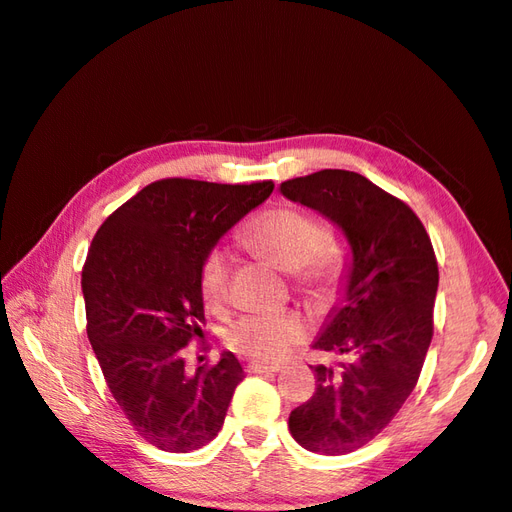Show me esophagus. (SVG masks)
Segmentation results:
<instances>
[{
    "label": "esophagus",
    "mask_w": 512,
    "mask_h": 512,
    "mask_svg": "<svg viewBox=\"0 0 512 512\" xmlns=\"http://www.w3.org/2000/svg\"><path fill=\"white\" fill-rule=\"evenodd\" d=\"M247 372H252V374H269V372H278V365L263 363V361H249V363H247Z\"/></svg>",
    "instance_id": "obj_1"
}]
</instances>
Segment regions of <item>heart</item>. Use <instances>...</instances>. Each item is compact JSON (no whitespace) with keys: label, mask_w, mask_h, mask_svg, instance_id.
<instances>
[{"label":"heart","mask_w":512,"mask_h":512,"mask_svg":"<svg viewBox=\"0 0 512 512\" xmlns=\"http://www.w3.org/2000/svg\"><path fill=\"white\" fill-rule=\"evenodd\" d=\"M243 240L278 267L294 272L298 285L314 296L330 294L341 276L343 258L316 216L296 207H274L256 216ZM231 256L214 247L200 265V294L209 307L225 303L229 292ZM305 339L303 318L294 312L245 314L229 325L227 343L240 354L260 361L283 359L287 350Z\"/></svg>","instance_id":"heart-1"}]
</instances>
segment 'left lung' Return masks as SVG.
<instances>
[{
	"instance_id": "obj_1",
	"label": "left lung",
	"mask_w": 512,
	"mask_h": 512,
	"mask_svg": "<svg viewBox=\"0 0 512 512\" xmlns=\"http://www.w3.org/2000/svg\"><path fill=\"white\" fill-rule=\"evenodd\" d=\"M281 194L339 227L350 245L343 298L314 350L345 356L314 365L316 392L289 414L305 450L347 455L370 443L410 397L432 341L439 267L417 214L361 173L323 169Z\"/></svg>"
}]
</instances>
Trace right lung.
<instances>
[{"mask_svg": "<svg viewBox=\"0 0 512 512\" xmlns=\"http://www.w3.org/2000/svg\"><path fill=\"white\" fill-rule=\"evenodd\" d=\"M272 191V180H158L93 238L82 269L86 334L113 399L151 446L191 452L223 428L243 368L223 352L216 365L189 374L182 350L202 336V260Z\"/></svg>", "mask_w": 512, "mask_h": 512, "instance_id": "right-lung-1", "label": "right lung"}]
</instances>
